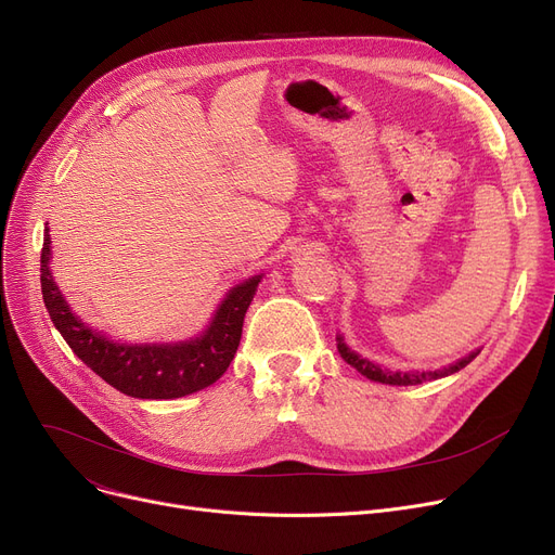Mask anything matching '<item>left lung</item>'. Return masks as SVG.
<instances>
[{
	"mask_svg": "<svg viewBox=\"0 0 555 555\" xmlns=\"http://www.w3.org/2000/svg\"><path fill=\"white\" fill-rule=\"evenodd\" d=\"M335 343H337V351H340V356L345 358V363H349L356 372L363 374L365 378L374 380V383H385V385H420V383H426V380H436V378H444V376H451L455 372H461L463 367H467L472 360L480 353V349H474L469 351L467 356L457 358L455 363L451 365H444L440 370H390V367H380L378 363H374V360H367L360 356L358 351H353L347 343H345V335L337 333L335 335Z\"/></svg>",
	"mask_w": 555,
	"mask_h": 555,
	"instance_id": "8db88e82",
	"label": "left lung"
}]
</instances>
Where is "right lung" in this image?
I'll return each instance as SVG.
<instances>
[{"label": "right lung", "mask_w": 555, "mask_h": 555, "mask_svg": "<svg viewBox=\"0 0 555 555\" xmlns=\"http://www.w3.org/2000/svg\"><path fill=\"white\" fill-rule=\"evenodd\" d=\"M264 274L233 285L215 308L208 326L177 343H122L86 324L52 274V235L44 227L40 254V287L47 312L83 363L115 390L135 399H179L218 380L237 351L247 308Z\"/></svg>", "instance_id": "add662e5"}]
</instances>
